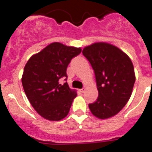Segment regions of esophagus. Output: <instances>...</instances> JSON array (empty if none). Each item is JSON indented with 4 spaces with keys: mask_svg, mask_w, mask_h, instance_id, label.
Wrapping results in <instances>:
<instances>
[{
    "mask_svg": "<svg viewBox=\"0 0 152 152\" xmlns=\"http://www.w3.org/2000/svg\"><path fill=\"white\" fill-rule=\"evenodd\" d=\"M84 91H85V88H81V89L79 90V91H80V93H84Z\"/></svg>",
    "mask_w": 152,
    "mask_h": 152,
    "instance_id": "34e87169",
    "label": "esophagus"
}]
</instances>
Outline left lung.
<instances>
[{
	"label": "left lung",
	"mask_w": 152,
	"mask_h": 152,
	"mask_svg": "<svg viewBox=\"0 0 152 152\" xmlns=\"http://www.w3.org/2000/svg\"><path fill=\"white\" fill-rule=\"evenodd\" d=\"M82 53L94 71L99 94L96 101L89 104L90 110L99 119L112 117L132 95L135 81L132 62L119 48L106 42L85 47Z\"/></svg>",
	"instance_id": "obj_1"
}]
</instances>
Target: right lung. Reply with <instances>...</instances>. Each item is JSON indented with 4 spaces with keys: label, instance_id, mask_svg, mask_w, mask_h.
<instances>
[{
    "label": "right lung",
    "instance_id": "add662e5",
    "mask_svg": "<svg viewBox=\"0 0 152 152\" xmlns=\"http://www.w3.org/2000/svg\"><path fill=\"white\" fill-rule=\"evenodd\" d=\"M80 52V48L53 42L33 55L25 65L24 91L35 110L45 119L59 121L68 114L77 93L67 82L60 84L59 79L68 77V65Z\"/></svg>",
    "mask_w": 152,
    "mask_h": 152
}]
</instances>
